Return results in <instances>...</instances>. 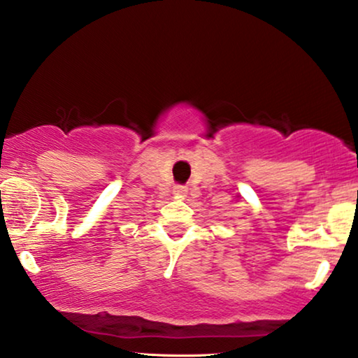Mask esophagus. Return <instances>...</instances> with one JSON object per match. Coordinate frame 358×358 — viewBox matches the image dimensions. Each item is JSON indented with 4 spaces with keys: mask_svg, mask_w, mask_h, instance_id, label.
<instances>
[{
    "mask_svg": "<svg viewBox=\"0 0 358 358\" xmlns=\"http://www.w3.org/2000/svg\"><path fill=\"white\" fill-rule=\"evenodd\" d=\"M187 187H182V185H176V187L173 188V193L178 194V196H183V194H187Z\"/></svg>",
    "mask_w": 358,
    "mask_h": 358,
    "instance_id": "obj_1",
    "label": "esophagus"
}]
</instances>
